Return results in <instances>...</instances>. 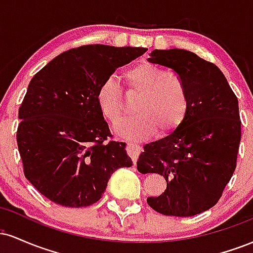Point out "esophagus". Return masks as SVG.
<instances>
[{"instance_id": "34e87169", "label": "esophagus", "mask_w": 253, "mask_h": 253, "mask_svg": "<svg viewBox=\"0 0 253 253\" xmlns=\"http://www.w3.org/2000/svg\"><path fill=\"white\" fill-rule=\"evenodd\" d=\"M127 152H128V155L132 157L133 163L135 164L136 161H138V157L141 152V146L139 144L133 143V141H128V143H127Z\"/></svg>"}]
</instances>
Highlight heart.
Returning <instances> with one entry per match:
<instances>
[{
	"mask_svg": "<svg viewBox=\"0 0 253 253\" xmlns=\"http://www.w3.org/2000/svg\"><path fill=\"white\" fill-rule=\"evenodd\" d=\"M129 91L138 92L133 110L135 115L115 126L118 135L143 139L155 134L175 132L183 124L189 108V97L181 77L150 63H139L124 71ZM96 103L101 114L115 124L124 113L123 94L117 81L106 78L97 86Z\"/></svg>",
	"mask_w": 253,
	"mask_h": 253,
	"instance_id": "obj_1",
	"label": "heart"
}]
</instances>
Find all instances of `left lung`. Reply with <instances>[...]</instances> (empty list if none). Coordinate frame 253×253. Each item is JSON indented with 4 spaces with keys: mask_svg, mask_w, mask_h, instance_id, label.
Instances as JSON below:
<instances>
[{
    "mask_svg": "<svg viewBox=\"0 0 253 253\" xmlns=\"http://www.w3.org/2000/svg\"><path fill=\"white\" fill-rule=\"evenodd\" d=\"M150 56L149 62L181 77L189 108L175 132L145 145L136 167L167 181L162 195L147 197L152 210L193 216L216 205L236 170L242 138L238 98L221 70L193 52L153 50Z\"/></svg>",
    "mask_w": 253,
    "mask_h": 253,
    "instance_id": "left-lung-1",
    "label": "left lung"
}]
</instances>
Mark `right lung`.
<instances>
[{
	"label": "right lung",
	"mask_w": 253,
	"mask_h": 253,
	"mask_svg": "<svg viewBox=\"0 0 253 253\" xmlns=\"http://www.w3.org/2000/svg\"><path fill=\"white\" fill-rule=\"evenodd\" d=\"M146 51L84 45L60 53L31 80L19 108L17 149L25 177L52 202L94 205L112 173L132 167L126 144L108 141L113 135L95 95L102 81Z\"/></svg>",
	"instance_id": "1"
}]
</instances>
